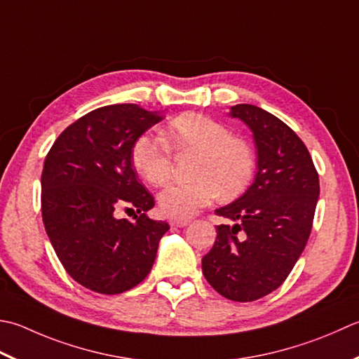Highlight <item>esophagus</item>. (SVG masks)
<instances>
[{"instance_id": "obj_1", "label": "esophagus", "mask_w": 359, "mask_h": 359, "mask_svg": "<svg viewBox=\"0 0 359 359\" xmlns=\"http://www.w3.org/2000/svg\"><path fill=\"white\" fill-rule=\"evenodd\" d=\"M170 224L172 227H185V226H188L189 221L188 219H172Z\"/></svg>"}]
</instances>
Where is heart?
<instances>
[{"label": "heart", "mask_w": 359, "mask_h": 359, "mask_svg": "<svg viewBox=\"0 0 359 359\" xmlns=\"http://www.w3.org/2000/svg\"><path fill=\"white\" fill-rule=\"evenodd\" d=\"M163 140L147 133L132 144V165L154 187H163L172 175V154H196L191 182L171 185L160 193L158 205L166 216L189 217L208 207L217 196L235 199L249 187L255 172V156L226 126L201 114H184L163 129Z\"/></svg>", "instance_id": "1"}]
</instances>
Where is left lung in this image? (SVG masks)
<instances>
[{
  "mask_svg": "<svg viewBox=\"0 0 359 359\" xmlns=\"http://www.w3.org/2000/svg\"><path fill=\"white\" fill-rule=\"evenodd\" d=\"M230 115L254 132L258 172L240 199L215 212L235 224L217 226L202 272L222 297L254 302L276 291L304 252L319 174L305 143L282 119L250 104L233 105Z\"/></svg>",
  "mask_w": 359,
  "mask_h": 359,
  "instance_id": "obj_1",
  "label": "left lung"
}]
</instances>
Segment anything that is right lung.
<instances>
[{"label": "right lung", "mask_w": 359, "mask_h": 359, "mask_svg": "<svg viewBox=\"0 0 359 359\" xmlns=\"http://www.w3.org/2000/svg\"><path fill=\"white\" fill-rule=\"evenodd\" d=\"M163 118L137 104L88 111L63 130L41 172V217L55 255L77 283L121 294L142 283L170 226L146 216L154 198L138 182L130 151ZM119 209L137 212L119 220Z\"/></svg>", "instance_id": "obj_1"}]
</instances>
